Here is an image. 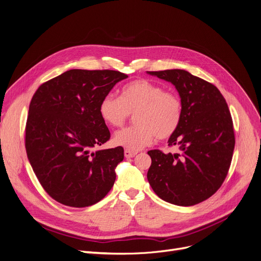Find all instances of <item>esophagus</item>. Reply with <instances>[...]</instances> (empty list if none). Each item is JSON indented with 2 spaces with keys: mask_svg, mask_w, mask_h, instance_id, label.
Wrapping results in <instances>:
<instances>
[{
  "mask_svg": "<svg viewBox=\"0 0 261 261\" xmlns=\"http://www.w3.org/2000/svg\"><path fill=\"white\" fill-rule=\"evenodd\" d=\"M136 155H137V153H136V152H133V151H129V150L124 151V156H125L126 158H133Z\"/></svg>",
  "mask_w": 261,
  "mask_h": 261,
  "instance_id": "1",
  "label": "esophagus"
}]
</instances>
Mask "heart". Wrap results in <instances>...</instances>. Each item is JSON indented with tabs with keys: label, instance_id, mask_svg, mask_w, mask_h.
Wrapping results in <instances>:
<instances>
[{
	"label": "heart",
	"instance_id": "1",
	"mask_svg": "<svg viewBox=\"0 0 261 261\" xmlns=\"http://www.w3.org/2000/svg\"><path fill=\"white\" fill-rule=\"evenodd\" d=\"M98 111L109 126H122L130 115L136 125L123 128L114 136V143L129 151H139L151 145L155 138L170 139L178 130L184 105L174 92L146 80H136L123 87L121 96L106 94Z\"/></svg>",
	"mask_w": 261,
	"mask_h": 261
}]
</instances>
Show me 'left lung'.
Returning a JSON list of instances; mask_svg holds the SVG:
<instances>
[{"instance_id":"1","label":"left lung","mask_w":261,"mask_h":261,"mask_svg":"<svg viewBox=\"0 0 261 261\" xmlns=\"http://www.w3.org/2000/svg\"><path fill=\"white\" fill-rule=\"evenodd\" d=\"M175 86L184 105L181 124L169 139L180 153L148 151L147 180L168 203L192 206L215 194L224 181L234 147L233 125L217 87L185 70L147 71Z\"/></svg>"}]
</instances>
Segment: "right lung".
Listing matches in <instances>:
<instances>
[{"label":"right lung","instance_id":"add662e5","mask_svg":"<svg viewBox=\"0 0 261 261\" xmlns=\"http://www.w3.org/2000/svg\"><path fill=\"white\" fill-rule=\"evenodd\" d=\"M127 77L114 70H69L43 83L30 104L25 148L46 193L60 204L88 207L113 188L122 146L92 152L110 133L98 106Z\"/></svg>","mask_w":261,"mask_h":261}]
</instances>
